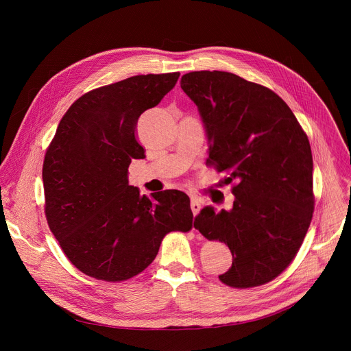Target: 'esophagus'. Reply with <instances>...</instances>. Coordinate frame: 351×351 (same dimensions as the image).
<instances>
[{
    "label": "esophagus",
    "mask_w": 351,
    "mask_h": 351,
    "mask_svg": "<svg viewBox=\"0 0 351 351\" xmlns=\"http://www.w3.org/2000/svg\"><path fill=\"white\" fill-rule=\"evenodd\" d=\"M190 208H191L193 214H194V215H197V214L199 213V210H202V204H199V202H198L197 198H191V202H190Z\"/></svg>",
    "instance_id": "obj_1"
}]
</instances>
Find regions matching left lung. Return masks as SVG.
<instances>
[{"label":"left lung","mask_w":351,"mask_h":351,"mask_svg":"<svg viewBox=\"0 0 351 351\" xmlns=\"http://www.w3.org/2000/svg\"><path fill=\"white\" fill-rule=\"evenodd\" d=\"M207 138V164L234 183L233 207H204L194 228L228 244L233 261L221 282L253 287L275 279L302 245L314 211L307 134L272 90L222 71L182 76Z\"/></svg>","instance_id":"1"}]
</instances>
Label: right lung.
Returning <instances> with one entry per match:
<instances>
[{"label": "right lung", "mask_w": 351, "mask_h": 351, "mask_svg": "<svg viewBox=\"0 0 351 351\" xmlns=\"http://www.w3.org/2000/svg\"><path fill=\"white\" fill-rule=\"evenodd\" d=\"M180 73L138 75L91 90L62 117L49 144L43 183L45 217L69 261L107 282L152 264L164 236L193 226L190 198L179 190L140 195L129 184L132 158H144L134 130Z\"/></svg>", "instance_id": "1"}]
</instances>
